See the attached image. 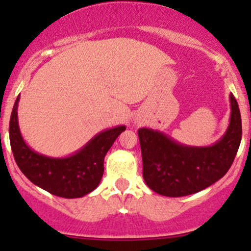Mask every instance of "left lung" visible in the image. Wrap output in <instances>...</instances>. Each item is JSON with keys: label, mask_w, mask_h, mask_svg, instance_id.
<instances>
[{"label": "left lung", "mask_w": 251, "mask_h": 251, "mask_svg": "<svg viewBox=\"0 0 251 251\" xmlns=\"http://www.w3.org/2000/svg\"><path fill=\"white\" fill-rule=\"evenodd\" d=\"M226 132L211 146H187L153 128L138 130L143 178L155 193L165 197L194 194L226 175L242 141V119L234 96Z\"/></svg>", "instance_id": "8db88e82"}]
</instances>
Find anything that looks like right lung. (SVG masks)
Masks as SVG:
<instances>
[{
	"label": "right lung",
	"instance_id": "add662e5",
	"mask_svg": "<svg viewBox=\"0 0 251 251\" xmlns=\"http://www.w3.org/2000/svg\"><path fill=\"white\" fill-rule=\"evenodd\" d=\"M17 97L9 121V141L20 171L35 186L62 198H81L95 191L104 173V156L125 125L107 128L91 138L72 155L53 158L30 148L23 138L18 123Z\"/></svg>",
	"mask_w": 251,
	"mask_h": 251
}]
</instances>
